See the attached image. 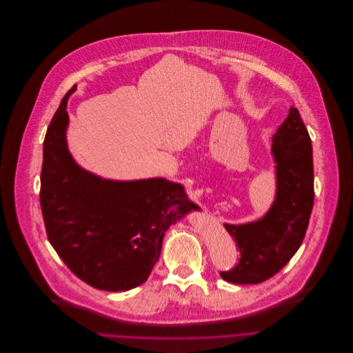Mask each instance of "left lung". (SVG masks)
<instances>
[{"instance_id":"8db88e82","label":"left lung","mask_w":353,"mask_h":353,"mask_svg":"<svg viewBox=\"0 0 353 353\" xmlns=\"http://www.w3.org/2000/svg\"><path fill=\"white\" fill-rule=\"evenodd\" d=\"M276 192L267 213L252 223L224 224L241 259L223 279L232 284H260L283 268L303 242L314 200L313 150L298 108L291 107L272 136Z\"/></svg>"}]
</instances>
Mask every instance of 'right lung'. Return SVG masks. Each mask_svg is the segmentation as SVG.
Masks as SVG:
<instances>
[{"label": "right lung", "instance_id": "right-lung-1", "mask_svg": "<svg viewBox=\"0 0 353 353\" xmlns=\"http://www.w3.org/2000/svg\"><path fill=\"white\" fill-rule=\"evenodd\" d=\"M54 114L43 148L40 204L51 246L96 290L119 292L146 283L165 231L199 208L183 185L165 178L112 181L83 170L69 153L66 104Z\"/></svg>", "mask_w": 353, "mask_h": 353}]
</instances>
